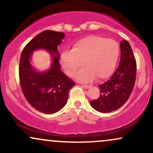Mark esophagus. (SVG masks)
<instances>
[{"label": "esophagus", "instance_id": "obj_1", "mask_svg": "<svg viewBox=\"0 0 153 153\" xmlns=\"http://www.w3.org/2000/svg\"><path fill=\"white\" fill-rule=\"evenodd\" d=\"M82 86L83 87V88H89L91 87V85H84V84H82Z\"/></svg>", "mask_w": 153, "mask_h": 153}]
</instances>
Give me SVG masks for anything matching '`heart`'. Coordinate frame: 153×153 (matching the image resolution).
<instances>
[{"label": "heart", "mask_w": 153, "mask_h": 153, "mask_svg": "<svg viewBox=\"0 0 153 153\" xmlns=\"http://www.w3.org/2000/svg\"><path fill=\"white\" fill-rule=\"evenodd\" d=\"M119 45L111 39L88 36L76 42L72 50H65L60 56V64L68 76L76 75L77 80L90 82L95 78L103 80L109 77L118 61Z\"/></svg>", "instance_id": "1"}]
</instances>
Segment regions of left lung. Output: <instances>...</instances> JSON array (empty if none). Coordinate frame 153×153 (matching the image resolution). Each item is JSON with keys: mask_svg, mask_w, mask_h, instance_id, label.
<instances>
[{"mask_svg": "<svg viewBox=\"0 0 153 153\" xmlns=\"http://www.w3.org/2000/svg\"><path fill=\"white\" fill-rule=\"evenodd\" d=\"M120 49L119 67L107 81L99 85L101 94L97 99L90 102L95 110L101 113L114 111L122 106L134 88L137 73L136 59L127 40L121 42Z\"/></svg>", "mask_w": 153, "mask_h": 153, "instance_id": "obj_1", "label": "left lung"}]
</instances>
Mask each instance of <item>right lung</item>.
Returning <instances> with one entry per match:
<instances>
[{
  "instance_id": "add662e5",
  "label": "right lung",
  "mask_w": 153,
  "mask_h": 153,
  "mask_svg": "<svg viewBox=\"0 0 153 153\" xmlns=\"http://www.w3.org/2000/svg\"><path fill=\"white\" fill-rule=\"evenodd\" d=\"M65 35L62 32L45 30L36 35L23 50L19 62V80L26 101L39 111L52 114L67 103L69 91L75 82L61 71L57 46ZM46 49L52 55L51 68L45 72H37L31 65L32 52Z\"/></svg>"
}]
</instances>
